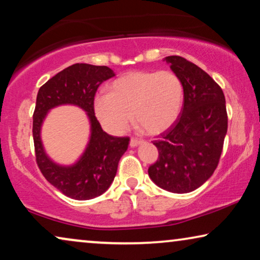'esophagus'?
<instances>
[{
    "label": "esophagus",
    "instance_id": "34e87169",
    "mask_svg": "<svg viewBox=\"0 0 260 260\" xmlns=\"http://www.w3.org/2000/svg\"><path fill=\"white\" fill-rule=\"evenodd\" d=\"M143 143V141L140 140V138H131L130 140V147L131 148H136L137 145H140Z\"/></svg>",
    "mask_w": 260,
    "mask_h": 260
}]
</instances>
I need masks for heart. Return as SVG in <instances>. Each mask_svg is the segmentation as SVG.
<instances>
[{
	"instance_id": "b5f03b06",
	"label": "heart",
	"mask_w": 260,
	"mask_h": 260,
	"mask_svg": "<svg viewBox=\"0 0 260 260\" xmlns=\"http://www.w3.org/2000/svg\"><path fill=\"white\" fill-rule=\"evenodd\" d=\"M182 103L183 86L175 73L136 71L112 81L109 93L94 98V113L111 134H123L134 116L138 125L155 135L176 122Z\"/></svg>"
}]
</instances>
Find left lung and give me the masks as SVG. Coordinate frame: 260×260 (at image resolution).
Listing matches in <instances>:
<instances>
[{"label": "left lung", "instance_id": "1", "mask_svg": "<svg viewBox=\"0 0 260 260\" xmlns=\"http://www.w3.org/2000/svg\"><path fill=\"white\" fill-rule=\"evenodd\" d=\"M165 61L180 78L183 106L179 118L154 141L158 159L148 169L152 182L172 193H189L213 175L227 134V112L221 87L182 56Z\"/></svg>", "mask_w": 260, "mask_h": 260}]
</instances>
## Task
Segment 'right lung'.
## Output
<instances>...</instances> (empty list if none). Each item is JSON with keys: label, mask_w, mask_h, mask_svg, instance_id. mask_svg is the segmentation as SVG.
Returning <instances> with one entry per match:
<instances>
[{"label": "right lung", "mask_w": 260, "mask_h": 260, "mask_svg": "<svg viewBox=\"0 0 260 260\" xmlns=\"http://www.w3.org/2000/svg\"><path fill=\"white\" fill-rule=\"evenodd\" d=\"M115 77L108 66L74 63L42 85L33 115L37 163L52 186L74 200H90L105 193L115 179L118 162L129 145V137H115L103 131L94 116V94L103 81ZM74 105L84 109L90 122V138L81 157L70 166L59 165L45 152L41 127L56 106Z\"/></svg>", "instance_id": "obj_1"}]
</instances>
